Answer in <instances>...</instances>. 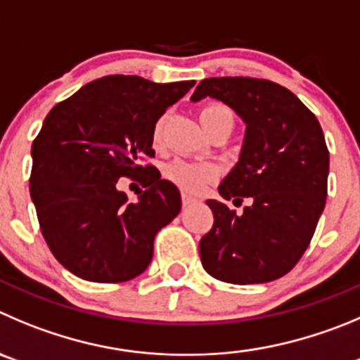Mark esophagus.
Instances as JSON below:
<instances>
[{
    "label": "esophagus",
    "instance_id": "obj_1",
    "mask_svg": "<svg viewBox=\"0 0 360 360\" xmlns=\"http://www.w3.org/2000/svg\"><path fill=\"white\" fill-rule=\"evenodd\" d=\"M193 202H195V199H193V197L188 195V193H183V206L184 207L191 206V204H193Z\"/></svg>",
    "mask_w": 360,
    "mask_h": 360
}]
</instances>
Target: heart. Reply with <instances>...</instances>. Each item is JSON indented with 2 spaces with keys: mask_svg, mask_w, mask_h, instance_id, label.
Segmentation results:
<instances>
[{
  "mask_svg": "<svg viewBox=\"0 0 360 360\" xmlns=\"http://www.w3.org/2000/svg\"><path fill=\"white\" fill-rule=\"evenodd\" d=\"M200 124H202L204 131L211 127L213 124L218 122H229L233 126V113L227 106L220 103L206 104L199 113ZM163 122L165 119H160L154 126V142H160L161 133H163ZM218 169L217 165L211 161H188V160H176L170 165H167L165 169V176L169 177L172 183L183 191L190 193V195H199L207 188V184L217 177Z\"/></svg>",
  "mask_w": 360,
  "mask_h": 360,
  "instance_id": "b5f03b06",
  "label": "heart"
}]
</instances>
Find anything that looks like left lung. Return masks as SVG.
<instances>
[{
	"mask_svg": "<svg viewBox=\"0 0 360 360\" xmlns=\"http://www.w3.org/2000/svg\"><path fill=\"white\" fill-rule=\"evenodd\" d=\"M229 106L245 124L240 158L221 179V200L250 198L236 215L206 200L214 217L200 240L202 266L231 284L286 275L307 248L327 199L328 149L311 110L284 86L254 78H207L191 101Z\"/></svg>",
	"mask_w": 360,
	"mask_h": 360,
	"instance_id": "obj_1",
	"label": "left lung"
}]
</instances>
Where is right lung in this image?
I'll list each match as a JSON object with an SVG mask.
<instances>
[{"label":"right lung","mask_w":360,"mask_h":360,"mask_svg":"<svg viewBox=\"0 0 360 360\" xmlns=\"http://www.w3.org/2000/svg\"><path fill=\"white\" fill-rule=\"evenodd\" d=\"M195 82L104 76L48 113L32 146L30 195L53 256L76 277L124 282L153 259L154 236L181 211L179 188L153 165L158 119ZM144 176L136 203L116 188Z\"/></svg>","instance_id":"obj_1"}]
</instances>
